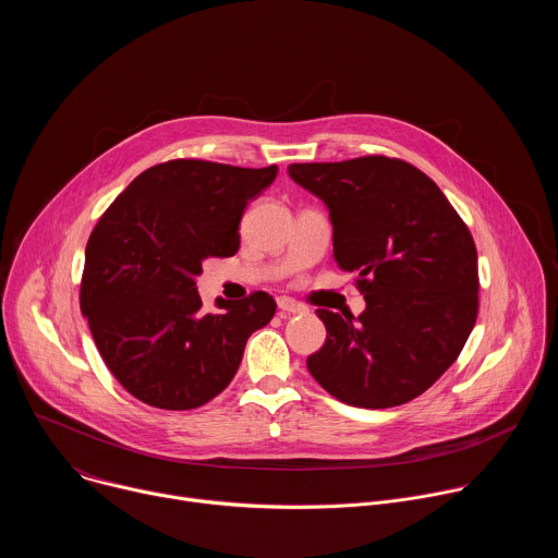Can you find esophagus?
<instances>
[{
    "instance_id": "obj_1",
    "label": "esophagus",
    "mask_w": 558,
    "mask_h": 558,
    "mask_svg": "<svg viewBox=\"0 0 558 558\" xmlns=\"http://www.w3.org/2000/svg\"><path fill=\"white\" fill-rule=\"evenodd\" d=\"M278 308L282 311V313H306V306L304 304H300V302H295V300H291V298H278Z\"/></svg>"
}]
</instances>
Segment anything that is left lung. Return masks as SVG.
<instances>
[{"instance_id": "8db88e82", "label": "left lung", "mask_w": 558, "mask_h": 558, "mask_svg": "<svg viewBox=\"0 0 558 558\" xmlns=\"http://www.w3.org/2000/svg\"><path fill=\"white\" fill-rule=\"evenodd\" d=\"M333 222V256L357 271L366 311L317 308L327 327L306 368L336 400L360 409L407 404L459 357L480 313V269L468 225L444 192L402 158L293 163Z\"/></svg>"}]
</instances>
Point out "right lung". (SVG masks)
<instances>
[{"label":"right lung","mask_w":558,"mask_h":558,"mask_svg":"<svg viewBox=\"0 0 558 558\" xmlns=\"http://www.w3.org/2000/svg\"><path fill=\"white\" fill-rule=\"evenodd\" d=\"M252 170L174 158L138 174L101 214L88 245L78 306L117 381L138 402L192 411L222 392L250 336L269 325L265 291L203 311L194 276L241 245L247 201L274 183Z\"/></svg>","instance_id":"add662e5"}]
</instances>
